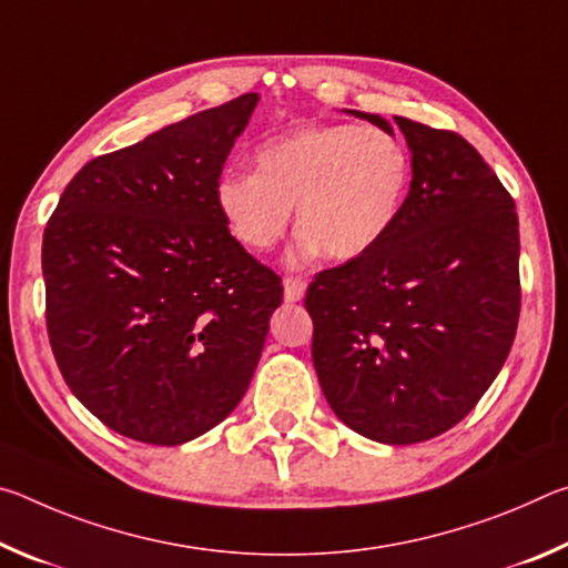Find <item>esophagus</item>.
<instances>
[{"label": "esophagus", "mask_w": 568, "mask_h": 568, "mask_svg": "<svg viewBox=\"0 0 568 568\" xmlns=\"http://www.w3.org/2000/svg\"><path fill=\"white\" fill-rule=\"evenodd\" d=\"M283 287H285V301L287 303H297L305 295L307 283L303 281V277H293L291 275V277H285V281H283Z\"/></svg>", "instance_id": "34e87169"}]
</instances>
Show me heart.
Instances as JSON below:
<instances>
[{
  "label": "heart",
  "instance_id": "heart-1",
  "mask_svg": "<svg viewBox=\"0 0 568 568\" xmlns=\"http://www.w3.org/2000/svg\"><path fill=\"white\" fill-rule=\"evenodd\" d=\"M255 170H227L215 203L240 245L265 253L301 225L295 257L323 250L355 261L390 233L406 203L413 160L396 132L358 124H305L263 142Z\"/></svg>",
  "mask_w": 568,
  "mask_h": 568
}]
</instances>
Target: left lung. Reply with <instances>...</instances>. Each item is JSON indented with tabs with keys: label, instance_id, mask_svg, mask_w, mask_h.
Returning a JSON list of instances; mask_svg holds the SVG:
<instances>
[{
	"label": "left lung",
	"instance_id": "8db88e82",
	"mask_svg": "<svg viewBox=\"0 0 568 568\" xmlns=\"http://www.w3.org/2000/svg\"><path fill=\"white\" fill-rule=\"evenodd\" d=\"M390 130L378 114L355 112ZM413 180L390 233L313 277V365L335 416L378 444L436 438L474 410L511 351L521 281L514 197L458 132L393 118Z\"/></svg>",
	"mask_w": 568,
	"mask_h": 568
}]
</instances>
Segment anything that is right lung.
<instances>
[{
	"instance_id": "obj_1",
	"label": "right lung",
	"mask_w": 568,
	"mask_h": 568,
	"mask_svg": "<svg viewBox=\"0 0 568 568\" xmlns=\"http://www.w3.org/2000/svg\"><path fill=\"white\" fill-rule=\"evenodd\" d=\"M247 92L90 160L42 240L47 335L77 400L140 444L227 418L261 361L283 281L230 235L215 185Z\"/></svg>"
}]
</instances>
